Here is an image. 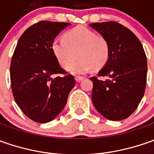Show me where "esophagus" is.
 I'll return each mask as SVG.
<instances>
[{
    "label": "esophagus",
    "mask_w": 154,
    "mask_h": 154,
    "mask_svg": "<svg viewBox=\"0 0 154 154\" xmlns=\"http://www.w3.org/2000/svg\"><path fill=\"white\" fill-rule=\"evenodd\" d=\"M84 79V77H82V76H75V80L77 81V82H80L81 80Z\"/></svg>",
    "instance_id": "1"
}]
</instances>
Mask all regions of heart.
<instances>
[{
  "mask_svg": "<svg viewBox=\"0 0 154 154\" xmlns=\"http://www.w3.org/2000/svg\"><path fill=\"white\" fill-rule=\"evenodd\" d=\"M51 51L61 67L74 74H82L91 68L98 70L108 62L110 53L109 41L87 27L80 26L68 31L63 40H54ZM77 56L79 59L73 65Z\"/></svg>",
  "mask_w": 154,
  "mask_h": 154,
  "instance_id": "obj_1",
  "label": "heart"
}]
</instances>
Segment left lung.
<instances>
[{
	"mask_svg": "<svg viewBox=\"0 0 154 154\" xmlns=\"http://www.w3.org/2000/svg\"><path fill=\"white\" fill-rule=\"evenodd\" d=\"M90 26L106 38L110 47L109 61L98 74L107 80L90 78L93 83L92 103L105 118L123 120L136 109L145 92V51L138 38L117 22L92 23Z\"/></svg>",
	"mask_w": 154,
	"mask_h": 154,
	"instance_id": "8db88e82",
	"label": "left lung"
}]
</instances>
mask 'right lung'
I'll use <instances>...</instances> for the list:
<instances>
[{"label":"right lung","instance_id":"right-lung-1","mask_svg":"<svg viewBox=\"0 0 154 154\" xmlns=\"http://www.w3.org/2000/svg\"><path fill=\"white\" fill-rule=\"evenodd\" d=\"M69 23L39 21L21 35L10 65L16 103L32 121L45 123L61 113L75 86L72 74L60 67L51 51L56 37Z\"/></svg>","mask_w":154,"mask_h":154}]
</instances>
